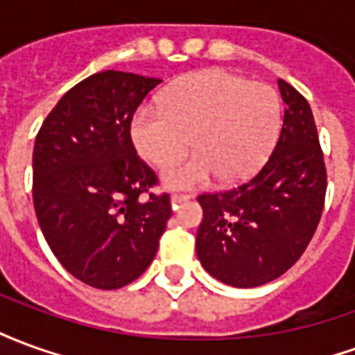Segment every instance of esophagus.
I'll list each match as a JSON object with an SVG mask.
<instances>
[{"mask_svg":"<svg viewBox=\"0 0 355 355\" xmlns=\"http://www.w3.org/2000/svg\"><path fill=\"white\" fill-rule=\"evenodd\" d=\"M190 198L192 196H188V193H175L173 198H171V203L177 207V205H180V203H186V201H190Z\"/></svg>","mask_w":355,"mask_h":355,"instance_id":"34e87169","label":"esophagus"}]
</instances>
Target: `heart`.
Returning a JSON list of instances; mask_svg holds the SVG:
<instances>
[{"instance_id":"obj_1","label":"heart","mask_w":355,"mask_h":355,"mask_svg":"<svg viewBox=\"0 0 355 355\" xmlns=\"http://www.w3.org/2000/svg\"><path fill=\"white\" fill-rule=\"evenodd\" d=\"M282 129L279 96L266 83L224 70H203L173 83L162 108H140L131 135L140 155L155 167L192 159L163 173L169 188H193L216 177L238 184L261 169Z\"/></svg>"}]
</instances>
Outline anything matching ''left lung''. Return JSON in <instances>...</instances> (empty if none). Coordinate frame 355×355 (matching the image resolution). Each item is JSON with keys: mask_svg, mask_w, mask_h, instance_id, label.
Instances as JSON below:
<instances>
[{"mask_svg": "<svg viewBox=\"0 0 355 355\" xmlns=\"http://www.w3.org/2000/svg\"><path fill=\"white\" fill-rule=\"evenodd\" d=\"M285 114L262 169L243 184L201 193L196 238L201 266L232 287H259L285 274L320 224L327 171L310 104L279 80Z\"/></svg>", "mask_w": 355, "mask_h": 355, "instance_id": "1", "label": "left lung"}]
</instances>
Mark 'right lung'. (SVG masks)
<instances>
[{"mask_svg": "<svg viewBox=\"0 0 355 355\" xmlns=\"http://www.w3.org/2000/svg\"><path fill=\"white\" fill-rule=\"evenodd\" d=\"M162 80L106 70L58 101L34 144V209L58 262L96 289H119L154 261L169 193L131 140L135 112ZM147 196H144V193Z\"/></svg>", "mask_w": 355, "mask_h": 355, "instance_id": "obj_1", "label": "right lung"}]
</instances>
